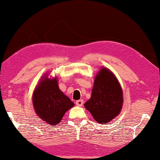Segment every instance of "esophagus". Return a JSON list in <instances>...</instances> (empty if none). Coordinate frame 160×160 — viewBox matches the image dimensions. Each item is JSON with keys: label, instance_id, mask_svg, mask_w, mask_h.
<instances>
[{"label": "esophagus", "instance_id": "34e87169", "mask_svg": "<svg viewBox=\"0 0 160 160\" xmlns=\"http://www.w3.org/2000/svg\"><path fill=\"white\" fill-rule=\"evenodd\" d=\"M83 103H84V101H83L82 100H77V101L76 102V106H79V107L82 106H83Z\"/></svg>", "mask_w": 160, "mask_h": 160}]
</instances>
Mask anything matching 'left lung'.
<instances>
[{"instance_id":"8db88e82","label":"left lung","mask_w":160,"mask_h":160,"mask_svg":"<svg viewBox=\"0 0 160 160\" xmlns=\"http://www.w3.org/2000/svg\"><path fill=\"white\" fill-rule=\"evenodd\" d=\"M123 102V91L115 74L101 67L95 77L91 98L84 107L96 122L106 124L119 114Z\"/></svg>"}]
</instances>
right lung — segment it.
I'll return each instance as SVG.
<instances>
[{"mask_svg": "<svg viewBox=\"0 0 160 160\" xmlns=\"http://www.w3.org/2000/svg\"><path fill=\"white\" fill-rule=\"evenodd\" d=\"M46 73L39 80L32 96L36 115L51 126L60 123L63 116L74 106L71 99L60 90L57 77Z\"/></svg>", "mask_w": 160, "mask_h": 160, "instance_id": "1", "label": "right lung"}]
</instances>
